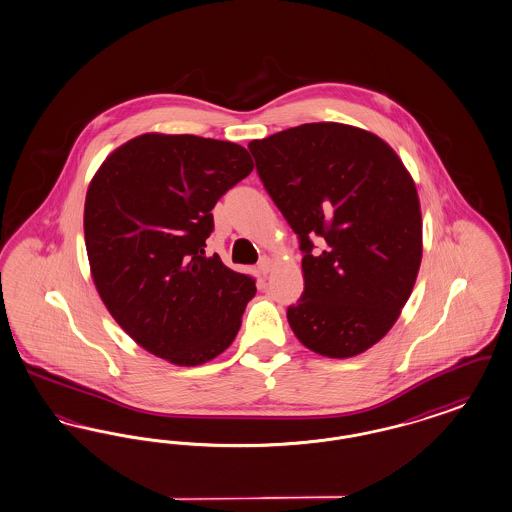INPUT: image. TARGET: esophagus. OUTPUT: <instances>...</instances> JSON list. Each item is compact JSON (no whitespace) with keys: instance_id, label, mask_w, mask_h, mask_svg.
<instances>
[{"instance_id":"34e87169","label":"esophagus","mask_w":512,"mask_h":512,"mask_svg":"<svg viewBox=\"0 0 512 512\" xmlns=\"http://www.w3.org/2000/svg\"><path fill=\"white\" fill-rule=\"evenodd\" d=\"M270 268H272V259L270 257H261V261H259V272L261 274H268L270 272Z\"/></svg>"}]
</instances>
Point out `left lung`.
<instances>
[{
	"mask_svg": "<svg viewBox=\"0 0 512 512\" xmlns=\"http://www.w3.org/2000/svg\"><path fill=\"white\" fill-rule=\"evenodd\" d=\"M299 238L305 289L287 320L305 347L350 358L387 335L415 284L423 226L415 184L377 135L303 123L247 144Z\"/></svg>",
	"mask_w": 512,
	"mask_h": 512,
	"instance_id": "obj_1",
	"label": "left lung"
}]
</instances>
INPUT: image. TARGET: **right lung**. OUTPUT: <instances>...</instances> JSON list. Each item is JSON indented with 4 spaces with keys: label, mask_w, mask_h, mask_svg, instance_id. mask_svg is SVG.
Segmentation results:
<instances>
[{
    "label": "right lung",
    "mask_w": 512,
    "mask_h": 512,
    "mask_svg": "<svg viewBox=\"0 0 512 512\" xmlns=\"http://www.w3.org/2000/svg\"><path fill=\"white\" fill-rule=\"evenodd\" d=\"M253 171L240 144L146 133L89 184L85 247L104 305L148 352L200 366L230 347L255 278L205 257L211 209Z\"/></svg>",
    "instance_id": "right-lung-1"
}]
</instances>
